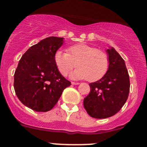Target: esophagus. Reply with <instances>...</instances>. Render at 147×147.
I'll return each instance as SVG.
<instances>
[{
    "label": "esophagus",
    "mask_w": 147,
    "mask_h": 147,
    "mask_svg": "<svg viewBox=\"0 0 147 147\" xmlns=\"http://www.w3.org/2000/svg\"><path fill=\"white\" fill-rule=\"evenodd\" d=\"M71 84H72V85H79L80 83H79V82H71Z\"/></svg>",
    "instance_id": "34e87169"
}]
</instances>
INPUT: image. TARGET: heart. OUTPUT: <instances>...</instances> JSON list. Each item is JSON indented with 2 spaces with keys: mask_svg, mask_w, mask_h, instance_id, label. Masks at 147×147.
I'll return each mask as SVG.
<instances>
[{
  "mask_svg": "<svg viewBox=\"0 0 147 147\" xmlns=\"http://www.w3.org/2000/svg\"><path fill=\"white\" fill-rule=\"evenodd\" d=\"M54 62L59 72L66 76L76 65L78 68L71 77L93 82L101 80L109 69L110 59L105 51L86 44H77L68 48L67 53L57 51Z\"/></svg>",
  "mask_w": 147,
  "mask_h": 147,
  "instance_id": "obj_1",
  "label": "heart"
}]
</instances>
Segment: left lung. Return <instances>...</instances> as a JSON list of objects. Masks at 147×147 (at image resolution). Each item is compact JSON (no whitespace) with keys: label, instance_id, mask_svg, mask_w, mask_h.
<instances>
[{"label":"left lung","instance_id":"1","mask_svg":"<svg viewBox=\"0 0 147 147\" xmlns=\"http://www.w3.org/2000/svg\"><path fill=\"white\" fill-rule=\"evenodd\" d=\"M110 66L98 81L90 83V92L84 98V107L95 119H106L117 113L129 96V77L124 60L113 49H107Z\"/></svg>","mask_w":147,"mask_h":147}]
</instances>
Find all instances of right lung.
Returning <instances> with one entry per match:
<instances>
[{"mask_svg":"<svg viewBox=\"0 0 147 147\" xmlns=\"http://www.w3.org/2000/svg\"><path fill=\"white\" fill-rule=\"evenodd\" d=\"M62 37H50L30 47L22 56L14 75V88L23 105L37 112H47L57 103L71 82L61 74L54 54Z\"/></svg>","mask_w":147,"mask_h":147,"instance_id":"add662e5","label":"right lung"}]
</instances>
